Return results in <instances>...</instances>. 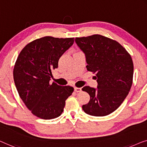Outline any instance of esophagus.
Wrapping results in <instances>:
<instances>
[{
  "label": "esophagus",
  "mask_w": 147,
  "mask_h": 147,
  "mask_svg": "<svg viewBox=\"0 0 147 147\" xmlns=\"http://www.w3.org/2000/svg\"><path fill=\"white\" fill-rule=\"evenodd\" d=\"M81 88H78V87H74V91L77 92H81Z\"/></svg>",
  "instance_id": "34e87169"
}]
</instances>
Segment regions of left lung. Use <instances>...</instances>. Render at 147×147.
I'll return each mask as SVG.
<instances>
[{
    "label": "left lung",
    "mask_w": 147,
    "mask_h": 147,
    "mask_svg": "<svg viewBox=\"0 0 147 147\" xmlns=\"http://www.w3.org/2000/svg\"><path fill=\"white\" fill-rule=\"evenodd\" d=\"M75 42L85 55L86 69L96 73L98 83L97 88H82L90 97L82 110L94 117L111 114L122 104L133 84L131 55L117 41L100 34L77 37Z\"/></svg>",
    "instance_id": "1"
}]
</instances>
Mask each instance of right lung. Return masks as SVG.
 I'll use <instances>...</instances> for the list:
<instances>
[{"label": "right lung", "instance_id": "1", "mask_svg": "<svg viewBox=\"0 0 147 147\" xmlns=\"http://www.w3.org/2000/svg\"><path fill=\"white\" fill-rule=\"evenodd\" d=\"M74 43V38L45 36L24 47L13 70L18 94L33 115L53 119L63 112L65 100L74 88L51 83L52 69L58 68L60 57Z\"/></svg>", "mask_w": 147, "mask_h": 147}]
</instances>
